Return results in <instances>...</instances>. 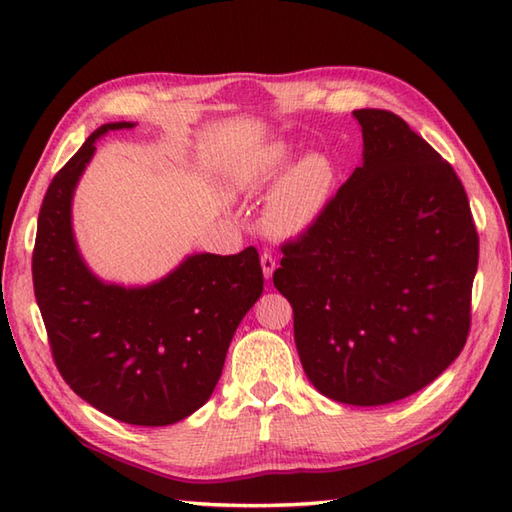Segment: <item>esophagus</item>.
Listing matches in <instances>:
<instances>
[{
  "instance_id": "1",
  "label": "esophagus",
  "mask_w": 512,
  "mask_h": 512,
  "mask_svg": "<svg viewBox=\"0 0 512 512\" xmlns=\"http://www.w3.org/2000/svg\"><path fill=\"white\" fill-rule=\"evenodd\" d=\"M275 268H277V259H275V255L270 253V250H264V253H262V270H264V277H266V279L273 277Z\"/></svg>"
}]
</instances>
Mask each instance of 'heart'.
<instances>
[{
    "label": "heart",
    "instance_id": "1",
    "mask_svg": "<svg viewBox=\"0 0 512 512\" xmlns=\"http://www.w3.org/2000/svg\"><path fill=\"white\" fill-rule=\"evenodd\" d=\"M290 160L292 151L286 145L264 147L244 165L239 173V187L248 193L268 189ZM334 182L336 167L328 156L319 151L303 156L277 182L266 206V224L279 235L306 233L330 202Z\"/></svg>",
    "mask_w": 512,
    "mask_h": 512
}]
</instances>
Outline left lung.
I'll return each instance as SVG.
<instances>
[{
	"label": "left lung",
	"instance_id": "left-lung-1",
	"mask_svg": "<svg viewBox=\"0 0 512 512\" xmlns=\"http://www.w3.org/2000/svg\"><path fill=\"white\" fill-rule=\"evenodd\" d=\"M354 118L363 165L281 246L273 284L295 314L310 383L336 402L378 407L460 356L480 237L458 173L427 140L394 112Z\"/></svg>",
	"mask_w": 512,
	"mask_h": 512
}]
</instances>
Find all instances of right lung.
<instances>
[{"mask_svg": "<svg viewBox=\"0 0 512 512\" xmlns=\"http://www.w3.org/2000/svg\"><path fill=\"white\" fill-rule=\"evenodd\" d=\"M107 123L52 178L32 250V284L63 380L92 407L138 427L180 422L211 398L244 314L264 290L259 253L189 255L143 288L90 273L72 233V195Z\"/></svg>", "mask_w": 512, "mask_h": 512, "instance_id": "right-lung-1", "label": "right lung"}]
</instances>
